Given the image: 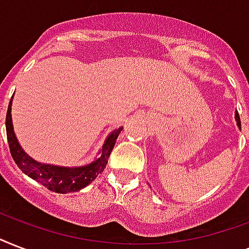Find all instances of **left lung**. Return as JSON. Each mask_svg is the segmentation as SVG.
Instances as JSON below:
<instances>
[{"instance_id": "8db88e82", "label": "left lung", "mask_w": 249, "mask_h": 249, "mask_svg": "<svg viewBox=\"0 0 249 249\" xmlns=\"http://www.w3.org/2000/svg\"><path fill=\"white\" fill-rule=\"evenodd\" d=\"M235 120H236V125H238V128H242L240 126V117H239V113H238V111L235 112Z\"/></svg>"}]
</instances>
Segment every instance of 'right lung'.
Masks as SVG:
<instances>
[{
    "mask_svg": "<svg viewBox=\"0 0 249 249\" xmlns=\"http://www.w3.org/2000/svg\"><path fill=\"white\" fill-rule=\"evenodd\" d=\"M11 106H13V98L10 99L9 108L6 113V134H7V142L14 161L28 177L40 182L41 185L58 194L75 193L90 185L97 178L98 174L105 170L111 151L116 143L117 137L123 130V126H120L109 133L105 143L102 144L101 150L98 151V155L91 163L80 166H62L40 163L31 158L18 142L14 132L13 119H11Z\"/></svg>",
    "mask_w": 249,
    "mask_h": 249,
    "instance_id": "add662e5",
    "label": "right lung"
}]
</instances>
